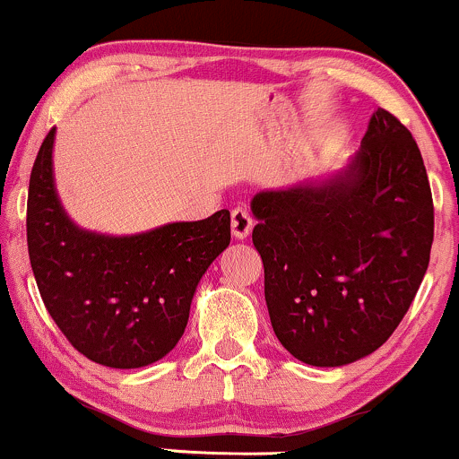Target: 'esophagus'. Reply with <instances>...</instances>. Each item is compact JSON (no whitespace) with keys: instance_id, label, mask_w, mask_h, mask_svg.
I'll list each match as a JSON object with an SVG mask.
<instances>
[{"instance_id":"esophagus-1","label":"esophagus","mask_w":459,"mask_h":459,"mask_svg":"<svg viewBox=\"0 0 459 459\" xmlns=\"http://www.w3.org/2000/svg\"><path fill=\"white\" fill-rule=\"evenodd\" d=\"M252 224H255L252 222V215L246 209H233V213H230V230H233L235 239H246L252 233Z\"/></svg>"}]
</instances>
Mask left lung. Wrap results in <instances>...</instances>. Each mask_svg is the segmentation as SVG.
<instances>
[{"mask_svg": "<svg viewBox=\"0 0 459 459\" xmlns=\"http://www.w3.org/2000/svg\"><path fill=\"white\" fill-rule=\"evenodd\" d=\"M265 302L284 350L343 367L388 341L429 265L434 203L423 157L386 109L343 170L263 189L250 203Z\"/></svg>", "mask_w": 459, "mask_h": 459, "instance_id": "1", "label": "left lung"}]
</instances>
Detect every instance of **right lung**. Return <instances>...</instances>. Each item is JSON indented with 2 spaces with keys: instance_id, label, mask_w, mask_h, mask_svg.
Here are the masks:
<instances>
[{
  "instance_id": "1",
  "label": "right lung",
  "mask_w": 459,
  "mask_h": 459,
  "mask_svg": "<svg viewBox=\"0 0 459 459\" xmlns=\"http://www.w3.org/2000/svg\"><path fill=\"white\" fill-rule=\"evenodd\" d=\"M56 127L36 155L28 194L31 272L68 343L103 367L157 362L186 332L194 293L230 244V213L138 235H103L68 218L54 181Z\"/></svg>"
}]
</instances>
